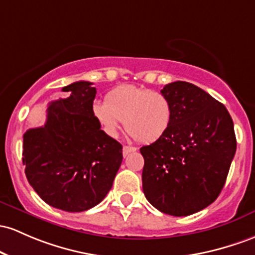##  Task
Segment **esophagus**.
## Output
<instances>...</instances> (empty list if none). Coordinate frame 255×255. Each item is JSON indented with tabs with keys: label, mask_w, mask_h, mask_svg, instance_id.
<instances>
[{
	"label": "esophagus",
	"mask_w": 255,
	"mask_h": 255,
	"mask_svg": "<svg viewBox=\"0 0 255 255\" xmlns=\"http://www.w3.org/2000/svg\"><path fill=\"white\" fill-rule=\"evenodd\" d=\"M134 151H136V147H134V146H127V145H125V146H123V156H127L128 153H130V152H134Z\"/></svg>",
	"instance_id": "esophagus-1"
}]
</instances>
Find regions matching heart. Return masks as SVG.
<instances>
[{"label":"heart","mask_w":255,"mask_h":255,"mask_svg":"<svg viewBox=\"0 0 255 255\" xmlns=\"http://www.w3.org/2000/svg\"><path fill=\"white\" fill-rule=\"evenodd\" d=\"M92 115L106 135L115 138L123 122L136 140L149 144L168 132L173 108L161 92L123 85L108 92L105 103H93Z\"/></svg>","instance_id":"1"}]
</instances>
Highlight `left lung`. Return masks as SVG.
I'll return each instance as SVG.
<instances>
[{"instance_id":"left-lung-1","label":"left lung","mask_w":255,"mask_h":255,"mask_svg":"<svg viewBox=\"0 0 255 255\" xmlns=\"http://www.w3.org/2000/svg\"><path fill=\"white\" fill-rule=\"evenodd\" d=\"M161 93L172 104V125L140 149L142 191L162 213L186 217L222 192L236 152L234 122L222 103L192 83H168Z\"/></svg>"}]
</instances>
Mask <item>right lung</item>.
<instances>
[{"label": "right lung", "mask_w": 255, "mask_h": 255, "mask_svg": "<svg viewBox=\"0 0 255 255\" xmlns=\"http://www.w3.org/2000/svg\"><path fill=\"white\" fill-rule=\"evenodd\" d=\"M78 81L68 98L49 103L43 127L24 134L27 181L49 206L83 212L102 202L122 163V145L100 129L92 115L97 89Z\"/></svg>", "instance_id": "right-lung-1"}]
</instances>
